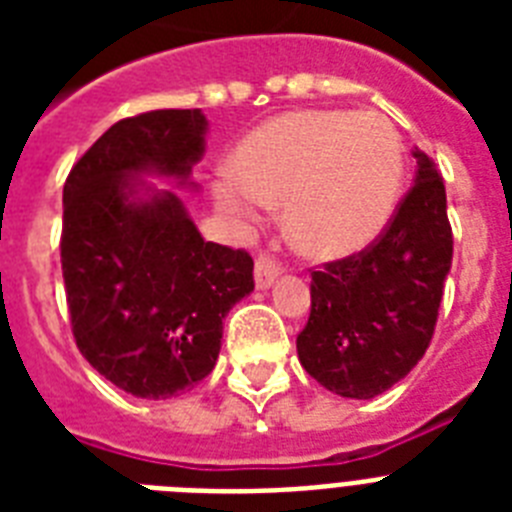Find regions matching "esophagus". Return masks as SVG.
Returning a JSON list of instances; mask_svg holds the SVG:
<instances>
[{
  "instance_id": "obj_1",
  "label": "esophagus",
  "mask_w": 512,
  "mask_h": 512,
  "mask_svg": "<svg viewBox=\"0 0 512 512\" xmlns=\"http://www.w3.org/2000/svg\"><path fill=\"white\" fill-rule=\"evenodd\" d=\"M279 273H281V265L276 263V257L257 255V260H255V287L257 289L273 287V281L279 279Z\"/></svg>"
}]
</instances>
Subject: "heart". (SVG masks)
Masks as SVG:
<instances>
[{
	"instance_id": "1",
	"label": "heart",
	"mask_w": 512,
	"mask_h": 512,
	"mask_svg": "<svg viewBox=\"0 0 512 512\" xmlns=\"http://www.w3.org/2000/svg\"><path fill=\"white\" fill-rule=\"evenodd\" d=\"M217 175V209L252 225L284 201V231L303 255L342 260L366 249L396 212L404 146L393 122L364 111H295L257 127Z\"/></svg>"
}]
</instances>
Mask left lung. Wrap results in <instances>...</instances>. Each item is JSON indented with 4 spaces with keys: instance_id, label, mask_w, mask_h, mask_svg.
<instances>
[{
    "instance_id": "obj_1",
    "label": "left lung",
    "mask_w": 512,
    "mask_h": 512,
    "mask_svg": "<svg viewBox=\"0 0 512 512\" xmlns=\"http://www.w3.org/2000/svg\"><path fill=\"white\" fill-rule=\"evenodd\" d=\"M417 172L388 228L356 255L311 273V316L297 356L313 380L342 398H374L425 356L446 273L452 225L436 164L414 151Z\"/></svg>"
}]
</instances>
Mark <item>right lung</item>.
Segmentation results:
<instances>
[{"mask_svg":"<svg viewBox=\"0 0 512 512\" xmlns=\"http://www.w3.org/2000/svg\"><path fill=\"white\" fill-rule=\"evenodd\" d=\"M201 108L116 122L63 185L60 263L76 348L116 388L170 398L215 369L223 319L255 289L252 257L201 239L172 191L204 156Z\"/></svg>","mask_w":512,"mask_h":512,"instance_id":"obj_1","label":"right lung"}]
</instances>
